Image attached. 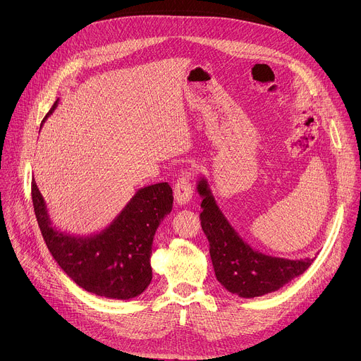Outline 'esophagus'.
<instances>
[{
    "mask_svg": "<svg viewBox=\"0 0 361 361\" xmlns=\"http://www.w3.org/2000/svg\"><path fill=\"white\" fill-rule=\"evenodd\" d=\"M174 198L178 205H185L192 198V187L188 173H184L174 185Z\"/></svg>",
    "mask_w": 361,
    "mask_h": 361,
    "instance_id": "34e87169",
    "label": "esophagus"
}]
</instances>
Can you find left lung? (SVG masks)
I'll list each match as a JSON object with an SVG mask.
<instances>
[{
	"mask_svg": "<svg viewBox=\"0 0 361 361\" xmlns=\"http://www.w3.org/2000/svg\"><path fill=\"white\" fill-rule=\"evenodd\" d=\"M197 192L202 198L200 220L210 243L214 273L230 293L243 298H254L277 291L314 262L310 257L300 260L283 259L252 248L220 210L205 177L198 178Z\"/></svg>",
	"mask_w": 361,
	"mask_h": 361,
	"instance_id": "left-lung-1",
	"label": "left lung"
}]
</instances>
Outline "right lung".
<instances>
[{
  "instance_id": "add662e5",
  "label": "right lung",
  "mask_w": 361,
  "mask_h": 361,
  "mask_svg": "<svg viewBox=\"0 0 361 361\" xmlns=\"http://www.w3.org/2000/svg\"><path fill=\"white\" fill-rule=\"evenodd\" d=\"M57 106L59 99L41 126ZM31 194L44 241L75 284L88 293L113 300L134 298L148 287L152 279V240L160 223L173 210V190L169 183L137 190L106 228L88 235L70 234L53 224L35 180Z\"/></svg>"
}]
</instances>
